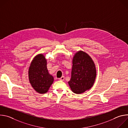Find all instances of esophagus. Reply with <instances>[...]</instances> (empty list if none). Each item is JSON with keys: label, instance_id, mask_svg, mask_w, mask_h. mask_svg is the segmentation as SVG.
<instances>
[{"label": "esophagus", "instance_id": "esophagus-1", "mask_svg": "<svg viewBox=\"0 0 128 128\" xmlns=\"http://www.w3.org/2000/svg\"><path fill=\"white\" fill-rule=\"evenodd\" d=\"M64 79H65V78H64V76H62L61 78H59V80H62V81H63L64 80Z\"/></svg>", "mask_w": 128, "mask_h": 128}]
</instances>
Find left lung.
I'll list each match as a JSON object with an SVG mask.
<instances>
[{
	"label": "left lung",
	"mask_w": 128,
	"mask_h": 128,
	"mask_svg": "<svg viewBox=\"0 0 128 128\" xmlns=\"http://www.w3.org/2000/svg\"><path fill=\"white\" fill-rule=\"evenodd\" d=\"M72 64L71 78L68 84L73 92L82 94L94 84L96 76L95 65L88 54L81 50L75 54Z\"/></svg>",
	"instance_id": "8db88e82"
}]
</instances>
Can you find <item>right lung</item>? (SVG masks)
<instances>
[{"label": "right lung", "instance_id": "1", "mask_svg": "<svg viewBox=\"0 0 128 128\" xmlns=\"http://www.w3.org/2000/svg\"><path fill=\"white\" fill-rule=\"evenodd\" d=\"M47 62L42 54H39L32 60L28 71L29 82L33 88L40 94L46 93L54 82L48 74Z\"/></svg>", "mask_w": 128, "mask_h": 128}]
</instances>
